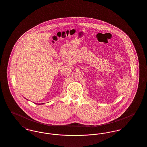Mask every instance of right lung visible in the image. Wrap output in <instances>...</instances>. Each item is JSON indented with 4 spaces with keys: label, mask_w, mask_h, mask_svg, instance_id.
I'll return each mask as SVG.
<instances>
[{
    "label": "right lung",
    "mask_w": 147,
    "mask_h": 147,
    "mask_svg": "<svg viewBox=\"0 0 147 147\" xmlns=\"http://www.w3.org/2000/svg\"><path fill=\"white\" fill-rule=\"evenodd\" d=\"M41 104H43V103H41Z\"/></svg>",
    "instance_id": "1"
}]
</instances>
